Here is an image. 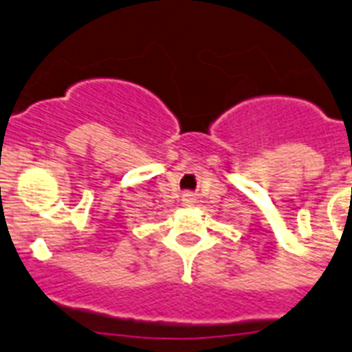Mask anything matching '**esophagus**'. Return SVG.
I'll return each mask as SVG.
<instances>
[{"mask_svg":"<svg viewBox=\"0 0 352 352\" xmlns=\"http://www.w3.org/2000/svg\"><path fill=\"white\" fill-rule=\"evenodd\" d=\"M182 198H184V199H182V201H184V205H192L194 201H196V198H194L192 192H185Z\"/></svg>","mask_w":352,"mask_h":352,"instance_id":"esophagus-1","label":"esophagus"}]
</instances>
